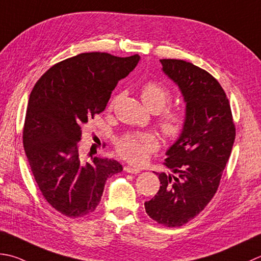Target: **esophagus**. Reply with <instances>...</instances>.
I'll return each instance as SVG.
<instances>
[{
    "label": "esophagus",
    "instance_id": "esophagus-1",
    "mask_svg": "<svg viewBox=\"0 0 261 261\" xmlns=\"http://www.w3.org/2000/svg\"><path fill=\"white\" fill-rule=\"evenodd\" d=\"M124 171H125L126 173H131V174H138V173L140 172L139 170H138V168L131 167V166H125V167H124Z\"/></svg>",
    "mask_w": 261,
    "mask_h": 261
}]
</instances>
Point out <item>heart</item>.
<instances>
[{"instance_id":"b5f03b06","label":"heart","mask_w":261,"mask_h":261,"mask_svg":"<svg viewBox=\"0 0 261 261\" xmlns=\"http://www.w3.org/2000/svg\"><path fill=\"white\" fill-rule=\"evenodd\" d=\"M140 96L144 104L151 112H160L171 101L172 91L160 81L148 80L141 86ZM117 99L119 96L111 99L109 110H113ZM158 125L163 135L168 139H177L183 135L188 125L187 111L181 107L164 111L158 119ZM157 147L158 141L151 134H129L119 138L116 141L117 154L135 164L145 162Z\"/></svg>"}]
</instances>
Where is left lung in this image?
<instances>
[{
	"mask_svg": "<svg viewBox=\"0 0 261 261\" xmlns=\"http://www.w3.org/2000/svg\"><path fill=\"white\" fill-rule=\"evenodd\" d=\"M163 71L180 87L188 125L163 163L173 174L156 173L160 190L145 209L163 226L178 227L200 214L218 189L236 139L231 105L214 76L183 60H160Z\"/></svg>",
	"mask_w": 261,
	"mask_h": 261,
	"instance_id": "left-lung-1",
	"label": "left lung"
}]
</instances>
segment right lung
<instances>
[{
  "label": "right lung",
  "instance_id": "right-lung-1",
  "mask_svg": "<svg viewBox=\"0 0 261 261\" xmlns=\"http://www.w3.org/2000/svg\"><path fill=\"white\" fill-rule=\"evenodd\" d=\"M140 60L109 53H81L54 64L29 97L22 139L30 170L44 199L62 215L93 213L106 180L123 168L106 157L86 162L79 154L81 129L105 110L119 80Z\"/></svg>",
  "mask_w": 261,
  "mask_h": 261
}]
</instances>
